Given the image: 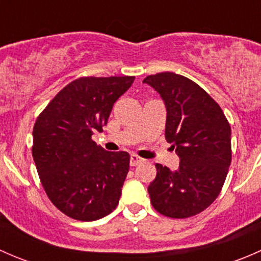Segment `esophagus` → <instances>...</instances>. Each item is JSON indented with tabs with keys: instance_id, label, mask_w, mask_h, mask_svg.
<instances>
[{
	"instance_id": "1",
	"label": "esophagus",
	"mask_w": 261,
	"mask_h": 261,
	"mask_svg": "<svg viewBox=\"0 0 261 261\" xmlns=\"http://www.w3.org/2000/svg\"><path fill=\"white\" fill-rule=\"evenodd\" d=\"M143 158H140V156H138V155L136 154H131V156H130V165L131 167H136V165L138 164H140L141 162H143Z\"/></svg>"
}]
</instances>
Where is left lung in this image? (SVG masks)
<instances>
[{
  "mask_svg": "<svg viewBox=\"0 0 261 261\" xmlns=\"http://www.w3.org/2000/svg\"><path fill=\"white\" fill-rule=\"evenodd\" d=\"M143 83L160 94L167 109L165 139L179 156L174 172L155 164L147 187L152 207L172 218L204 211L217 198L231 164V127L217 102L193 81L172 72Z\"/></svg>",
  "mask_w": 261,
  "mask_h": 261,
  "instance_id": "left-lung-1",
  "label": "left lung"
}]
</instances>
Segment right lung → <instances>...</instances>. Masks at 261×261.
Masks as SVG:
<instances>
[{
  "instance_id": "right-lung-1",
  "label": "right lung",
  "mask_w": 261,
  "mask_h": 261,
  "mask_svg": "<svg viewBox=\"0 0 261 261\" xmlns=\"http://www.w3.org/2000/svg\"><path fill=\"white\" fill-rule=\"evenodd\" d=\"M135 77H83L65 86L39 115L33 158L49 199L64 215L94 221L117 207L130 155L92 140Z\"/></svg>"
}]
</instances>
